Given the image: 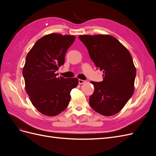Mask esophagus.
Masks as SVG:
<instances>
[{"mask_svg": "<svg viewBox=\"0 0 156 156\" xmlns=\"http://www.w3.org/2000/svg\"><path fill=\"white\" fill-rule=\"evenodd\" d=\"M86 83V81H84V80H81V79H79V83L80 84H84V83Z\"/></svg>", "mask_w": 156, "mask_h": 156, "instance_id": "esophagus-1", "label": "esophagus"}]
</instances>
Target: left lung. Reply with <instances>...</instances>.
<instances>
[{
  "label": "left lung",
  "mask_w": 156,
  "mask_h": 156,
  "mask_svg": "<svg viewBox=\"0 0 156 156\" xmlns=\"http://www.w3.org/2000/svg\"><path fill=\"white\" fill-rule=\"evenodd\" d=\"M94 64L103 72V81H91L94 87L89 98L90 107L103 116L120 112L134 92L136 68L125 47L108 34L80 35Z\"/></svg>",
  "instance_id": "8db88e82"
}]
</instances>
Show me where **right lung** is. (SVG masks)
I'll return each mask as SVG.
<instances>
[{
  "instance_id": "1",
  "label": "right lung",
  "mask_w": 156,
  "mask_h": 156,
  "mask_svg": "<svg viewBox=\"0 0 156 156\" xmlns=\"http://www.w3.org/2000/svg\"><path fill=\"white\" fill-rule=\"evenodd\" d=\"M75 36L52 33L37 40L26 56L23 69L25 90L30 101L43 115L54 116L69 105L70 92L77 78L56 77V71L64 64L66 53Z\"/></svg>"
}]
</instances>
